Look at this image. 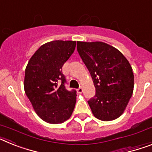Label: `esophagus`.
<instances>
[{"label": "esophagus", "instance_id": "obj_1", "mask_svg": "<svg viewBox=\"0 0 152 152\" xmlns=\"http://www.w3.org/2000/svg\"><path fill=\"white\" fill-rule=\"evenodd\" d=\"M83 91V88L81 87V86H80L79 89H77V93H78V94H82Z\"/></svg>", "mask_w": 152, "mask_h": 152}]
</instances>
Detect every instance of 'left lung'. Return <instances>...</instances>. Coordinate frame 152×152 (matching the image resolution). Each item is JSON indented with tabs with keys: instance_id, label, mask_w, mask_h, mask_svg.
Listing matches in <instances>:
<instances>
[{
	"instance_id": "8db88e82",
	"label": "left lung",
	"mask_w": 152,
	"mask_h": 152,
	"mask_svg": "<svg viewBox=\"0 0 152 152\" xmlns=\"http://www.w3.org/2000/svg\"><path fill=\"white\" fill-rule=\"evenodd\" d=\"M77 51L96 88L88 104L97 119L109 121L121 115L134 89V73L121 52L101 42H77Z\"/></svg>"
}]
</instances>
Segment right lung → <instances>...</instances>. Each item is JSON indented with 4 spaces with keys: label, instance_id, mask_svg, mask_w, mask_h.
I'll return each mask as SVG.
<instances>
[{
    "label": "right lung",
    "instance_id": "1",
    "mask_svg": "<svg viewBox=\"0 0 152 152\" xmlns=\"http://www.w3.org/2000/svg\"><path fill=\"white\" fill-rule=\"evenodd\" d=\"M75 41H52L35 52L25 69L24 87L27 96L41 119L61 124L73 111L76 91L65 87L62 67L73 53Z\"/></svg>",
    "mask_w": 152,
    "mask_h": 152
}]
</instances>
